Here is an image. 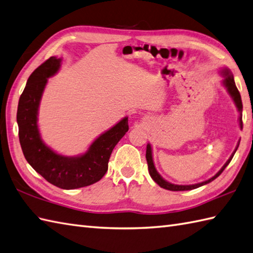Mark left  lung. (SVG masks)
Instances as JSON below:
<instances>
[{
    "mask_svg": "<svg viewBox=\"0 0 253 253\" xmlns=\"http://www.w3.org/2000/svg\"><path fill=\"white\" fill-rule=\"evenodd\" d=\"M223 72V77H224V80H223V84L224 86L226 87L227 92L229 93V95H231L235 105H236V107L239 111L240 114V117H239V126L240 127L243 128V120H241V117H243V115H241V112H243V103H241V97H240V93L238 91V88L236 87V84H235V81H234V77L232 75V72L229 71L228 69H224L222 70ZM239 144L237 145L236 149L234 150V153L232 154V156L229 157V159L226 161V164L224 165L222 167V169L218 171L214 176H212L211 178L207 179V181L205 182H201V183H198V184H194V185H175V184H172V183H169L167 182L166 179H164L161 177L160 174L157 172L156 168H155V165H154V160H153V151H151V146L150 144H147V148H146V160H147V165H148V171H149V174L151 178L154 179V181L159 185L160 187L165 188V189H169V190H173V192H178V190H190V189H195V188H198L200 186H203V185H206L208 183L212 182L213 179H215L220 174L224 171V169L228 166L229 162H231V160L233 159V157L235 155V153H236V150L238 148Z\"/></svg>",
    "mask_w": 253,
    "mask_h": 253,
    "instance_id": "8db88e82",
    "label": "left lung"
}]
</instances>
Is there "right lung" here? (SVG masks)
Instances as JSON below:
<instances>
[{
    "label": "right lung",
    "instance_id": "add662e5",
    "mask_svg": "<svg viewBox=\"0 0 253 253\" xmlns=\"http://www.w3.org/2000/svg\"><path fill=\"white\" fill-rule=\"evenodd\" d=\"M61 59L55 56L39 66L27 81L20 95L17 123L22 153L33 169L50 184L75 189L98 182L108 170L110 155L128 130L127 117L98 136L85 154L67 157L44 144L38 127V110L47 79L58 71Z\"/></svg>",
    "mask_w": 253,
    "mask_h": 253
}]
</instances>
